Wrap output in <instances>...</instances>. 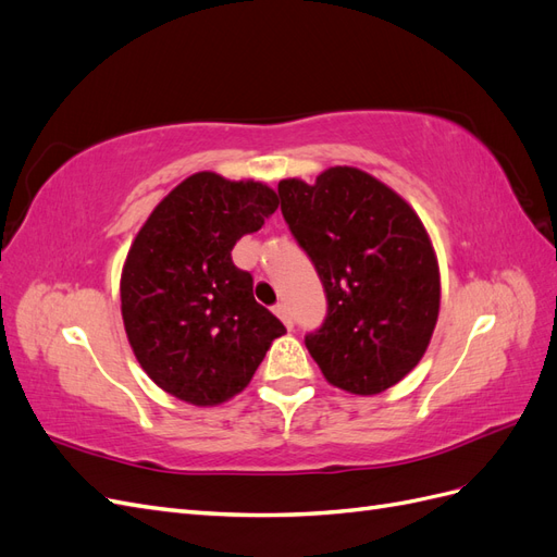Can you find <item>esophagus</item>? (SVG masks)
<instances>
[{"instance_id": "34e87169", "label": "esophagus", "mask_w": 557, "mask_h": 557, "mask_svg": "<svg viewBox=\"0 0 557 557\" xmlns=\"http://www.w3.org/2000/svg\"><path fill=\"white\" fill-rule=\"evenodd\" d=\"M274 313L283 320V325H285V327H288V330L293 327V315H290L288 305H283V301H281V305H276V307H274Z\"/></svg>"}]
</instances>
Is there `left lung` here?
Segmentation results:
<instances>
[{"label": "left lung", "mask_w": 557, "mask_h": 557, "mask_svg": "<svg viewBox=\"0 0 557 557\" xmlns=\"http://www.w3.org/2000/svg\"><path fill=\"white\" fill-rule=\"evenodd\" d=\"M281 211L327 297L307 348L323 376L352 395H379L425 356L440 318V264L428 230L395 190L356 166H330L313 185L278 183Z\"/></svg>", "instance_id": "1"}]
</instances>
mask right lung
<instances>
[{
    "label": "right lung",
    "mask_w": 557,
    "mask_h": 557,
    "mask_svg": "<svg viewBox=\"0 0 557 557\" xmlns=\"http://www.w3.org/2000/svg\"><path fill=\"white\" fill-rule=\"evenodd\" d=\"M278 209L260 181L199 172L178 183L132 242L121 276L129 346L164 393L215 407L242 393L285 332L232 262L244 234Z\"/></svg>",
    "instance_id": "right-lung-1"
}]
</instances>
